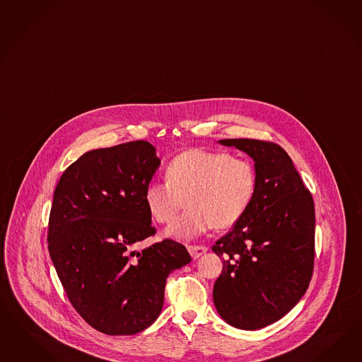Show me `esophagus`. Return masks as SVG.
<instances>
[{"mask_svg": "<svg viewBox=\"0 0 362 362\" xmlns=\"http://www.w3.org/2000/svg\"><path fill=\"white\" fill-rule=\"evenodd\" d=\"M188 252H189V255H191L194 259H197L200 255L206 253V246H200V245H189L188 246Z\"/></svg>", "mask_w": 362, "mask_h": 362, "instance_id": "obj_1", "label": "esophagus"}]
</instances>
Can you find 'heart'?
Masks as SVG:
<instances>
[{
  "label": "heart",
  "instance_id": "1",
  "mask_svg": "<svg viewBox=\"0 0 362 362\" xmlns=\"http://www.w3.org/2000/svg\"><path fill=\"white\" fill-rule=\"evenodd\" d=\"M167 182H150L145 203L159 224L170 223L186 197L188 209L167 228V235L192 240L214 226L230 228L253 202L257 186L255 167L244 158L225 151L191 148L166 167Z\"/></svg>",
  "mask_w": 362,
  "mask_h": 362
}]
</instances>
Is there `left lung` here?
Here are the masks:
<instances>
[{
	"label": "left lung",
	"mask_w": 362,
	"mask_h": 362,
	"mask_svg": "<svg viewBox=\"0 0 362 362\" xmlns=\"http://www.w3.org/2000/svg\"><path fill=\"white\" fill-rule=\"evenodd\" d=\"M255 162L253 202L212 250L224 259L214 302L225 322L255 331L282 319L308 288L315 258V206L291 158L274 142L221 139Z\"/></svg>",
	"instance_id": "1"
}]
</instances>
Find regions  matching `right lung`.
I'll return each mask as SVG.
<instances>
[{
	"mask_svg": "<svg viewBox=\"0 0 362 362\" xmlns=\"http://www.w3.org/2000/svg\"><path fill=\"white\" fill-rule=\"evenodd\" d=\"M159 158L146 141L90 150L66 168L54 192L49 252L69 302L100 332L136 334L162 311L167 276L191 261L186 246L156 235L145 189Z\"/></svg>",
	"mask_w": 362,
	"mask_h": 362,
	"instance_id": "add662e5",
	"label": "right lung"
}]
</instances>
